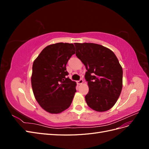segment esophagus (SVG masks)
<instances>
[{
  "instance_id": "obj_1",
  "label": "esophagus",
  "mask_w": 149,
  "mask_h": 149,
  "mask_svg": "<svg viewBox=\"0 0 149 149\" xmlns=\"http://www.w3.org/2000/svg\"><path fill=\"white\" fill-rule=\"evenodd\" d=\"M83 83V80L82 79H80L79 81H77V83H78V84H79V85Z\"/></svg>"
}]
</instances>
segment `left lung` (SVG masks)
Masks as SVG:
<instances>
[{
  "instance_id": "1",
  "label": "left lung",
  "mask_w": 149,
  "mask_h": 149,
  "mask_svg": "<svg viewBox=\"0 0 149 149\" xmlns=\"http://www.w3.org/2000/svg\"><path fill=\"white\" fill-rule=\"evenodd\" d=\"M76 55L85 65L88 106L104 112L114 106L123 88V68L111 49L93 43H75Z\"/></svg>"
}]
</instances>
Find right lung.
Listing matches in <instances>:
<instances>
[{
  "instance_id": "obj_1",
  "label": "right lung",
  "mask_w": 149,
  "mask_h": 149,
  "mask_svg": "<svg viewBox=\"0 0 149 149\" xmlns=\"http://www.w3.org/2000/svg\"><path fill=\"white\" fill-rule=\"evenodd\" d=\"M74 49L73 43L49 45L33 61L31 78L33 94L40 106L51 114L68 109L76 92V83L67 77L66 68Z\"/></svg>"
}]
</instances>
